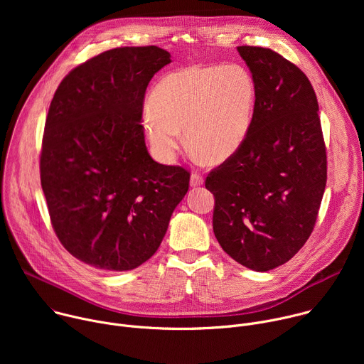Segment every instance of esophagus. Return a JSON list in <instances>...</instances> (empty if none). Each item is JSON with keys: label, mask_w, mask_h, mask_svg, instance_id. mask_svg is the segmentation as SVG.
Returning a JSON list of instances; mask_svg holds the SVG:
<instances>
[{"label": "esophagus", "mask_w": 364, "mask_h": 364, "mask_svg": "<svg viewBox=\"0 0 364 364\" xmlns=\"http://www.w3.org/2000/svg\"><path fill=\"white\" fill-rule=\"evenodd\" d=\"M203 183H204V178H203L200 174L193 173V174L190 176V186H191V187H200V186H203Z\"/></svg>", "instance_id": "34e87169"}]
</instances>
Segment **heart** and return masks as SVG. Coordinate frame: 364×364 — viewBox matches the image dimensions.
I'll list each match as a JSON object with an SVG mask.
<instances>
[{
  "label": "heart",
  "mask_w": 364,
  "mask_h": 364,
  "mask_svg": "<svg viewBox=\"0 0 364 364\" xmlns=\"http://www.w3.org/2000/svg\"><path fill=\"white\" fill-rule=\"evenodd\" d=\"M256 103V83L237 63L188 66L168 73L149 96L144 129L163 161L184 144L210 164L232 159L247 138Z\"/></svg>",
  "instance_id": "obj_1"
}]
</instances>
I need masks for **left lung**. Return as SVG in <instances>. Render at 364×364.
I'll return each mask as SVG.
<instances>
[{"mask_svg":"<svg viewBox=\"0 0 364 364\" xmlns=\"http://www.w3.org/2000/svg\"><path fill=\"white\" fill-rule=\"evenodd\" d=\"M256 83L246 141L205 178L213 232L240 265H284L314 229L327 183L326 144L313 85L277 51L239 46Z\"/></svg>","mask_w":364,"mask_h":364,"instance_id":"left-lung-1","label":"left lung"}]
</instances>
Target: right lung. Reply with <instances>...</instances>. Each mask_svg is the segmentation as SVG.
Returning a JSON list of instances; mask_svg holds the SVG:
<instances>
[{
  "label": "right lung",
  "mask_w": 364,
  "mask_h": 364,
  "mask_svg": "<svg viewBox=\"0 0 364 364\" xmlns=\"http://www.w3.org/2000/svg\"><path fill=\"white\" fill-rule=\"evenodd\" d=\"M171 63L157 46L119 47L73 69L50 103L40 157L51 225L69 253L124 272L160 247L190 173L148 154L142 103Z\"/></svg>",
  "instance_id": "add662e5"
}]
</instances>
